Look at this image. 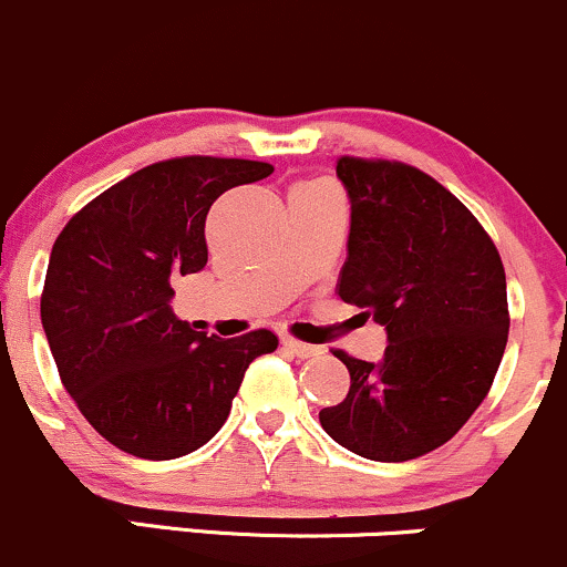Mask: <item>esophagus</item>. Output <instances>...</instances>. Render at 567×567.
<instances>
[{"mask_svg": "<svg viewBox=\"0 0 567 567\" xmlns=\"http://www.w3.org/2000/svg\"><path fill=\"white\" fill-rule=\"evenodd\" d=\"M284 348L289 353H295L297 359H310V355L321 353V348H318V346H310V342H300V340H295V337H284Z\"/></svg>", "mask_w": 567, "mask_h": 567, "instance_id": "esophagus-1", "label": "esophagus"}]
</instances>
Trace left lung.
I'll use <instances>...</instances> for the list:
<instances>
[{
  "label": "left lung",
  "mask_w": 567,
  "mask_h": 567,
  "mask_svg": "<svg viewBox=\"0 0 567 567\" xmlns=\"http://www.w3.org/2000/svg\"><path fill=\"white\" fill-rule=\"evenodd\" d=\"M351 198L337 295L385 327L372 364L334 351L351 372L323 431L369 461L402 463L450 442L487 396L506 351V272L476 216L421 168L340 157Z\"/></svg>",
  "instance_id": "obj_1"
}]
</instances>
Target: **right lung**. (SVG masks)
<instances>
[{"instance_id":"obj_1","label":"right lung","mask_w":567,"mask_h":567,"mask_svg":"<svg viewBox=\"0 0 567 567\" xmlns=\"http://www.w3.org/2000/svg\"><path fill=\"white\" fill-rule=\"evenodd\" d=\"M270 174V163L238 157L152 163L55 238L40 305L50 353L85 421L123 453L171 461L203 447L251 361L278 348L270 329L225 340L171 310L174 281L208 262L212 203Z\"/></svg>"}]
</instances>
